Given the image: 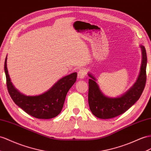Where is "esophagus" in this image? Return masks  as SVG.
<instances>
[{
	"mask_svg": "<svg viewBox=\"0 0 151 151\" xmlns=\"http://www.w3.org/2000/svg\"><path fill=\"white\" fill-rule=\"evenodd\" d=\"M87 73L86 71L83 69H81L78 72V78L80 79H83L85 76H86Z\"/></svg>",
	"mask_w": 151,
	"mask_h": 151,
	"instance_id": "1",
	"label": "esophagus"
}]
</instances>
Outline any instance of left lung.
Masks as SVG:
<instances>
[{
  "label": "left lung",
  "mask_w": 151,
  "mask_h": 151,
  "mask_svg": "<svg viewBox=\"0 0 151 151\" xmlns=\"http://www.w3.org/2000/svg\"><path fill=\"white\" fill-rule=\"evenodd\" d=\"M142 63L140 75L137 82L124 94L118 98H108L100 91L94 77L88 74V101L90 110L99 119H111L124 113L136 103L144 91L147 79V53L144 46L141 45Z\"/></svg>",
  "instance_id": "8db88e82"
}]
</instances>
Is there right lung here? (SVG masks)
<instances>
[{"label":"right lung","instance_id":"right-lung-1","mask_svg":"<svg viewBox=\"0 0 151 151\" xmlns=\"http://www.w3.org/2000/svg\"><path fill=\"white\" fill-rule=\"evenodd\" d=\"M6 62L7 56L4 63L7 87L11 98L17 105L27 114L37 119H52L60 113L68 92L76 80V73L63 77L44 94L27 96L21 94L13 86L7 69Z\"/></svg>","mask_w":151,"mask_h":151}]
</instances>
